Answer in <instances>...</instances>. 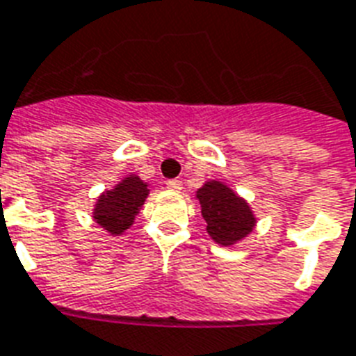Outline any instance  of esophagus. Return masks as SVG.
Segmentation results:
<instances>
[{
	"instance_id": "obj_1",
	"label": "esophagus",
	"mask_w": 356,
	"mask_h": 356,
	"mask_svg": "<svg viewBox=\"0 0 356 356\" xmlns=\"http://www.w3.org/2000/svg\"><path fill=\"white\" fill-rule=\"evenodd\" d=\"M166 186L170 190H173V192H179V190L183 188V183L179 179H170V181H166Z\"/></svg>"
}]
</instances>
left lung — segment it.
I'll use <instances>...</instances> for the list:
<instances>
[{
    "instance_id": "left-lung-1",
    "label": "left lung",
    "mask_w": 356,
    "mask_h": 356,
    "mask_svg": "<svg viewBox=\"0 0 356 356\" xmlns=\"http://www.w3.org/2000/svg\"><path fill=\"white\" fill-rule=\"evenodd\" d=\"M207 233L214 243L232 246L244 238L256 226V218L248 203L238 197L220 181H209L196 192Z\"/></svg>"
}]
</instances>
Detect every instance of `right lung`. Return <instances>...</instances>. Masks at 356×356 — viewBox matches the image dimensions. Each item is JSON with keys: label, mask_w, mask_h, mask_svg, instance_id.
I'll return each instance as SVG.
<instances>
[{"label": "right lung", "mask_w": 356, "mask_h": 356, "mask_svg": "<svg viewBox=\"0 0 356 356\" xmlns=\"http://www.w3.org/2000/svg\"><path fill=\"white\" fill-rule=\"evenodd\" d=\"M149 194L147 184L138 175H129L112 190L99 196L93 209V218L100 227L112 235H121L134 222L136 214Z\"/></svg>", "instance_id": "add662e5"}]
</instances>
